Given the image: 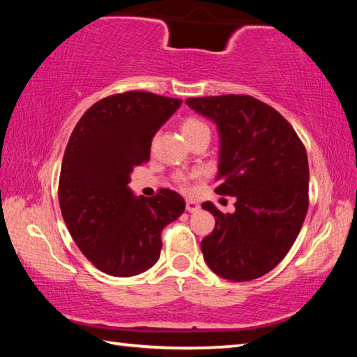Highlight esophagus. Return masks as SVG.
Masks as SVG:
<instances>
[{
	"mask_svg": "<svg viewBox=\"0 0 357 357\" xmlns=\"http://www.w3.org/2000/svg\"><path fill=\"white\" fill-rule=\"evenodd\" d=\"M185 209L189 211V213H197V211H200V204H198L197 202L187 200L185 202Z\"/></svg>",
	"mask_w": 357,
	"mask_h": 357,
	"instance_id": "esophagus-1",
	"label": "esophagus"
}]
</instances>
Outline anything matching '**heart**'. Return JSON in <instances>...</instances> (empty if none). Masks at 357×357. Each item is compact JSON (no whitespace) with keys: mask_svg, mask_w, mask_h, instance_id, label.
Here are the masks:
<instances>
[{"mask_svg":"<svg viewBox=\"0 0 357 357\" xmlns=\"http://www.w3.org/2000/svg\"><path fill=\"white\" fill-rule=\"evenodd\" d=\"M181 132H183L185 140L190 142L192 138L202 135V134H204V132H209V128L200 119L185 118L183 121V124H181Z\"/></svg>","mask_w":357,"mask_h":357,"instance_id":"1","label":"heart"}]
</instances>
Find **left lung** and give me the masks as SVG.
<instances>
[{"label": "left lung", "instance_id": "8db88e82", "mask_svg": "<svg viewBox=\"0 0 357 357\" xmlns=\"http://www.w3.org/2000/svg\"><path fill=\"white\" fill-rule=\"evenodd\" d=\"M219 132L220 195L236 198L234 213L202 204L215 219L202 241L209 269L249 282L268 274L291 249L309 209V162L294 129L273 107L250 96L185 100Z\"/></svg>", "mask_w": 357, "mask_h": 357}]
</instances>
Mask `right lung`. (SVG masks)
<instances>
[{"label":"right lung","instance_id":"right-lung-1","mask_svg":"<svg viewBox=\"0 0 357 357\" xmlns=\"http://www.w3.org/2000/svg\"><path fill=\"white\" fill-rule=\"evenodd\" d=\"M179 99L129 91L96 102L78 121L59 174V208L78 249L102 273L142 274L157 263L160 233L184 213L170 189L137 197L134 168L149 160L151 142L181 107Z\"/></svg>","mask_w":357,"mask_h":357}]
</instances>
